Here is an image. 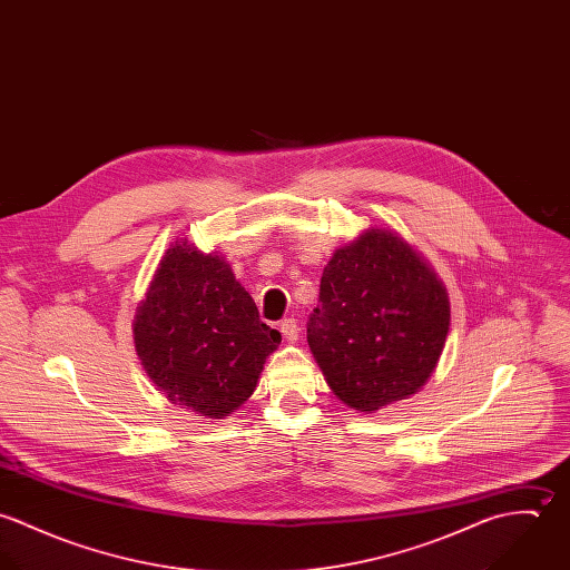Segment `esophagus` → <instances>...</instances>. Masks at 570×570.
<instances>
[{"mask_svg": "<svg viewBox=\"0 0 570 570\" xmlns=\"http://www.w3.org/2000/svg\"><path fill=\"white\" fill-rule=\"evenodd\" d=\"M281 333H283V337H285L287 342H296V340H298V333H301L296 318H285V321L281 323Z\"/></svg>", "mask_w": 570, "mask_h": 570, "instance_id": "esophagus-1", "label": "esophagus"}]
</instances>
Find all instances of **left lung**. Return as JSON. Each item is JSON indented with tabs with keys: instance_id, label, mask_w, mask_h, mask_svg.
<instances>
[{
	"instance_id": "left-lung-1",
	"label": "left lung",
	"mask_w": 570,
	"mask_h": 570,
	"mask_svg": "<svg viewBox=\"0 0 570 570\" xmlns=\"http://www.w3.org/2000/svg\"><path fill=\"white\" fill-rule=\"evenodd\" d=\"M450 326L443 283L410 245L368 230L335 249L321 278L307 342L331 391L360 412L416 393Z\"/></svg>"
}]
</instances>
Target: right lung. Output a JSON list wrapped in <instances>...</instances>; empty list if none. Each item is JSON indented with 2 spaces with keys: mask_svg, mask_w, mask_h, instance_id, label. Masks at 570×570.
<instances>
[{
  "mask_svg": "<svg viewBox=\"0 0 570 570\" xmlns=\"http://www.w3.org/2000/svg\"><path fill=\"white\" fill-rule=\"evenodd\" d=\"M154 384L202 416L224 419L254 393L281 333L261 323L230 265L186 239L164 254L134 323Z\"/></svg>",
  "mask_w": 570,
  "mask_h": 570,
  "instance_id": "obj_1",
  "label": "right lung"
}]
</instances>
